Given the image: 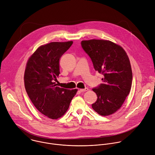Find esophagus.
<instances>
[{
  "label": "esophagus",
  "mask_w": 155,
  "mask_h": 155,
  "mask_svg": "<svg viewBox=\"0 0 155 155\" xmlns=\"http://www.w3.org/2000/svg\"><path fill=\"white\" fill-rule=\"evenodd\" d=\"M88 88H81L79 89V91H81V92H84V91H88Z\"/></svg>",
  "instance_id": "34e87169"
}]
</instances>
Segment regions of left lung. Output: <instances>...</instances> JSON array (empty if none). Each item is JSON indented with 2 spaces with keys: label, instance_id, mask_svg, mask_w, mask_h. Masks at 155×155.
<instances>
[{
  "label": "left lung",
  "instance_id": "8db88e82",
  "mask_svg": "<svg viewBox=\"0 0 155 155\" xmlns=\"http://www.w3.org/2000/svg\"><path fill=\"white\" fill-rule=\"evenodd\" d=\"M81 45L95 70L104 75L103 83L92 89L98 97L92 108L102 116L113 114L121 107L131 90L133 73L129 57L121 46L109 40H83Z\"/></svg>",
  "mask_w": 155,
  "mask_h": 155
}]
</instances>
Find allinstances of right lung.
<instances>
[{"label": "right lung", "mask_w": 155, "mask_h": 155, "mask_svg": "<svg viewBox=\"0 0 155 155\" xmlns=\"http://www.w3.org/2000/svg\"><path fill=\"white\" fill-rule=\"evenodd\" d=\"M73 41L51 42L41 45L28 58L24 72L27 94L35 107L48 118L56 120L68 110L78 89L57 86L60 74V58Z\"/></svg>", "instance_id": "1"}]
</instances>
